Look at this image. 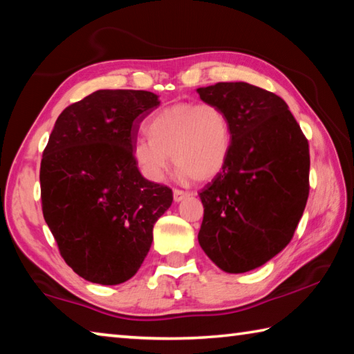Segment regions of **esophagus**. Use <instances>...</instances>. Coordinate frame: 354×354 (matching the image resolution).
<instances>
[{
  "instance_id": "esophagus-1",
  "label": "esophagus",
  "mask_w": 354,
  "mask_h": 354,
  "mask_svg": "<svg viewBox=\"0 0 354 354\" xmlns=\"http://www.w3.org/2000/svg\"><path fill=\"white\" fill-rule=\"evenodd\" d=\"M190 194L187 190H181V189H175L173 190V200L175 201H181V200H184L185 196H189Z\"/></svg>"
}]
</instances>
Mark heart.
I'll return each instance as SVG.
<instances>
[{"instance_id":"1","label":"heart","mask_w":354,"mask_h":354,"mask_svg":"<svg viewBox=\"0 0 354 354\" xmlns=\"http://www.w3.org/2000/svg\"><path fill=\"white\" fill-rule=\"evenodd\" d=\"M148 139L134 143L133 156L142 175L162 181L173 162L179 176L207 181L223 169L231 149V122L214 103H176L148 120Z\"/></svg>"}]
</instances>
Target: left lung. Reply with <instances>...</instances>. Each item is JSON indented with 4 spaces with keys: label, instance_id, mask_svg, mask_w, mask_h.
Returning a JSON list of instances; mask_svg holds the SVG:
<instances>
[{
    "label": "left lung",
    "instance_id": "left-lung-1",
    "mask_svg": "<svg viewBox=\"0 0 354 354\" xmlns=\"http://www.w3.org/2000/svg\"><path fill=\"white\" fill-rule=\"evenodd\" d=\"M231 122L223 169L200 192L198 242L227 273L261 267L292 241L309 196V143L273 92L247 82L198 88Z\"/></svg>",
    "mask_w": 354,
    "mask_h": 354
}]
</instances>
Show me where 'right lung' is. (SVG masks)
I'll return each mask as SVG.
<instances>
[{"label": "right lung", "mask_w": 354, "mask_h": 354, "mask_svg": "<svg viewBox=\"0 0 354 354\" xmlns=\"http://www.w3.org/2000/svg\"><path fill=\"white\" fill-rule=\"evenodd\" d=\"M160 104L147 91H97L65 107L40 164L41 211L59 253L91 283L133 278L173 192L140 175V124Z\"/></svg>", "instance_id": "obj_1"}]
</instances>
